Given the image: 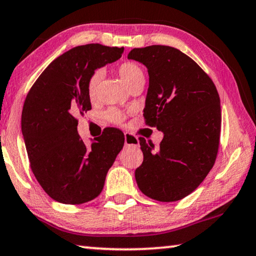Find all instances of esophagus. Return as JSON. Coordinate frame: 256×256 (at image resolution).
<instances>
[{
    "instance_id": "obj_1",
    "label": "esophagus",
    "mask_w": 256,
    "mask_h": 256,
    "mask_svg": "<svg viewBox=\"0 0 256 256\" xmlns=\"http://www.w3.org/2000/svg\"><path fill=\"white\" fill-rule=\"evenodd\" d=\"M124 145L126 146H138L140 145V140H138L137 136L132 135V134L124 132Z\"/></svg>"
}]
</instances>
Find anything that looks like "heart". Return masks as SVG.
Listing matches in <instances>:
<instances>
[{"instance_id":"obj_1","label":"heart","mask_w":256,"mask_h":256,"mask_svg":"<svg viewBox=\"0 0 256 256\" xmlns=\"http://www.w3.org/2000/svg\"><path fill=\"white\" fill-rule=\"evenodd\" d=\"M116 72H118L119 76L122 79L124 82L127 85L129 88H132L134 86H136L137 84L144 82V72L143 69L140 68V66L135 62H122L118 66H116ZM103 78V72L100 70H95L92 72V74L87 80V95L88 98L94 100L98 98V87L100 82ZM106 119L112 124H124V121L127 119L128 113L122 110H119L116 108H108L106 113Z\"/></svg>"}]
</instances>
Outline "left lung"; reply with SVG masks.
Masks as SVG:
<instances>
[{"instance_id": "1", "label": "left lung", "mask_w": 256, "mask_h": 256, "mask_svg": "<svg viewBox=\"0 0 256 256\" xmlns=\"http://www.w3.org/2000/svg\"><path fill=\"white\" fill-rule=\"evenodd\" d=\"M128 58L148 70L145 124L164 134L156 150L140 137L144 160L135 171L138 188L160 202L182 200L214 166L221 132L216 87L192 58L171 46L134 48Z\"/></svg>"}]
</instances>
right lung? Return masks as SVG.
I'll return each mask as SVG.
<instances>
[{
    "mask_svg": "<svg viewBox=\"0 0 256 256\" xmlns=\"http://www.w3.org/2000/svg\"><path fill=\"white\" fill-rule=\"evenodd\" d=\"M124 48L87 44L69 50L46 68L24 100L22 129L34 176L50 198L82 204L100 194L124 148V132L106 128L90 148L77 132V116L92 110L87 80L95 69L121 58Z\"/></svg>",
    "mask_w": 256,
    "mask_h": 256,
    "instance_id": "right-lung-1",
    "label": "right lung"
}]
</instances>
